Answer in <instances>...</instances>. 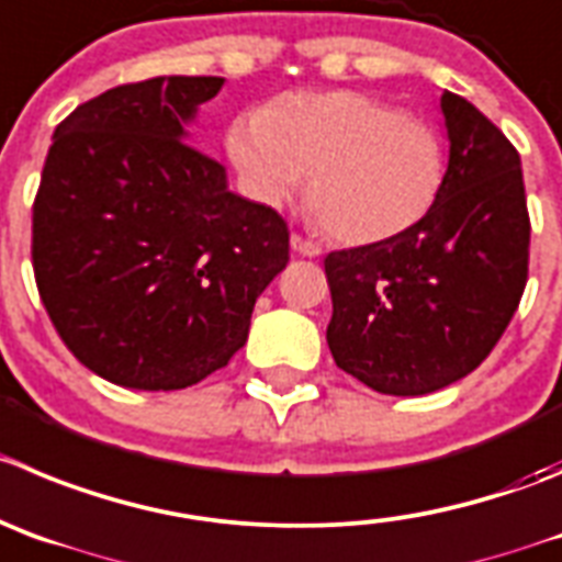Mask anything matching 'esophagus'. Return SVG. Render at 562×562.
<instances>
[{
  "label": "esophagus",
  "mask_w": 562,
  "mask_h": 562,
  "mask_svg": "<svg viewBox=\"0 0 562 562\" xmlns=\"http://www.w3.org/2000/svg\"><path fill=\"white\" fill-rule=\"evenodd\" d=\"M291 249L296 251V255H305V257L322 255V246H318L316 240L305 238V235H299V233L291 235Z\"/></svg>",
  "instance_id": "1"
}]
</instances>
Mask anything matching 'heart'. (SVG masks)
I'll return each instance as SVG.
<instances>
[{
	"mask_svg": "<svg viewBox=\"0 0 562 562\" xmlns=\"http://www.w3.org/2000/svg\"><path fill=\"white\" fill-rule=\"evenodd\" d=\"M227 149L255 196L282 204L307 177L318 227L371 244L413 227L443 182V144L422 119L358 91L285 93L229 127Z\"/></svg>",
	"mask_w": 562,
	"mask_h": 562,
	"instance_id": "heart-1",
	"label": "heart"
}]
</instances>
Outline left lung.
<instances>
[{"mask_svg": "<svg viewBox=\"0 0 562 562\" xmlns=\"http://www.w3.org/2000/svg\"><path fill=\"white\" fill-rule=\"evenodd\" d=\"M449 169L432 207L376 244L324 257L338 369L391 396L463 380L505 335L529 266L521 157L469 99L443 91Z\"/></svg>", "mask_w": 562, "mask_h": 562, "instance_id": "1", "label": "left lung"}]
</instances>
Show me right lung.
Segmentation results:
<instances>
[{"instance_id":"obj_1","label":"right lung","mask_w":562,"mask_h":562,"mask_svg":"<svg viewBox=\"0 0 562 562\" xmlns=\"http://www.w3.org/2000/svg\"><path fill=\"white\" fill-rule=\"evenodd\" d=\"M222 77H155L88 99L55 130L33 202V271L86 369L180 391L246 344L257 296L288 266L274 207L227 191L186 124Z\"/></svg>"}]
</instances>
